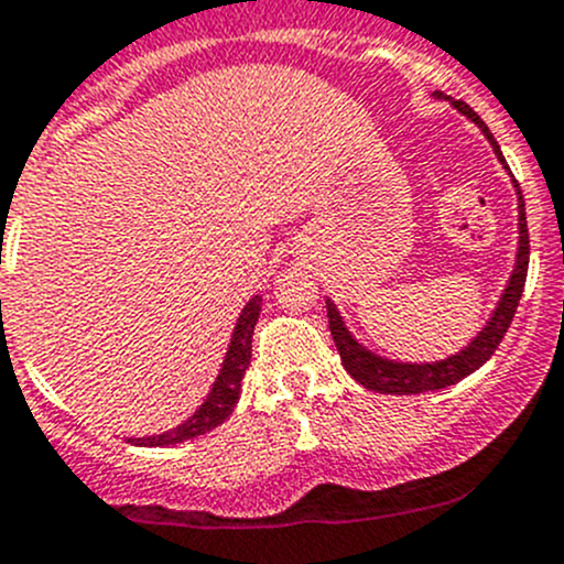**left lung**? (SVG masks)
Segmentation results:
<instances>
[{"label": "left lung", "instance_id": "left-lung-1", "mask_svg": "<svg viewBox=\"0 0 564 564\" xmlns=\"http://www.w3.org/2000/svg\"><path fill=\"white\" fill-rule=\"evenodd\" d=\"M434 99H448L454 110H459L463 116H468L485 138L490 141L492 152H496L498 163L503 169H509L507 160H503L501 149H498L496 138L487 130V124L470 110L465 101L452 99L443 90H434ZM514 182V180H512ZM514 191H518V254H514V268L512 276H509L507 288H503L501 299H498L496 310H492L490 321L481 326L479 335L463 348V351L452 354L446 359H437V362H399V359H388L373 354L371 348H366L351 332L346 329V321L337 313L335 304L326 299V318H329V332L335 337V346L340 351L343 368L357 379L362 388L377 390V393H390V395H412V393H426V390H440L448 388V384H457L459 379L470 377L474 371H479L487 359L496 354L498 343L507 335L509 324L514 318V310H518L520 296H523V285H527V271H529V229H527V205H523V193H520L518 182H514Z\"/></svg>", "mask_w": 564, "mask_h": 564}]
</instances>
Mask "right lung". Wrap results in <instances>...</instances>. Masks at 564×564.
Wrapping results in <instances>:
<instances>
[{
	"label": "right lung",
	"mask_w": 564,
	"mask_h": 564,
	"mask_svg": "<svg viewBox=\"0 0 564 564\" xmlns=\"http://www.w3.org/2000/svg\"><path fill=\"white\" fill-rule=\"evenodd\" d=\"M262 296L249 299V304L243 307V313L238 315V324L232 329V340H229L227 357L221 362V371H218L216 382H213L210 393L202 401L196 412L187 417L185 423H180L176 429H169L163 434H149V437H127V443L132 446H176V443H185V440L198 437V434L210 432L218 423L227 421L232 415V406L240 399V379L246 377V368L251 362V335H254V324L260 318Z\"/></svg>",
	"instance_id": "1"
}]
</instances>
